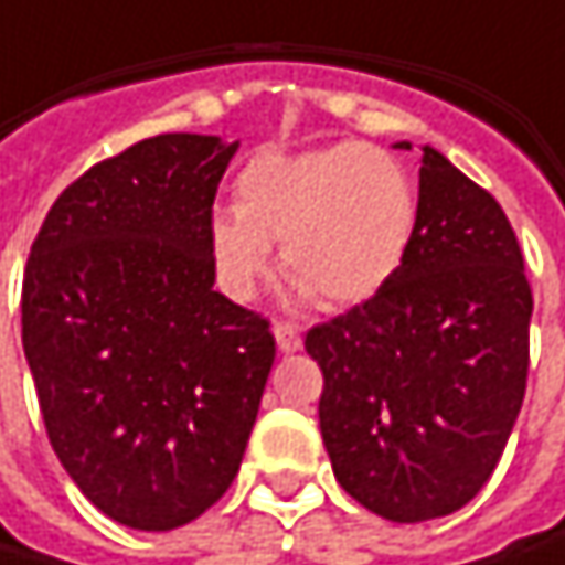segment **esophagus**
Segmentation results:
<instances>
[{"label":"esophagus","mask_w":565,"mask_h":565,"mask_svg":"<svg viewBox=\"0 0 565 565\" xmlns=\"http://www.w3.org/2000/svg\"><path fill=\"white\" fill-rule=\"evenodd\" d=\"M273 335H276L279 352H286V355L302 349V335H299V329H292V326H286V322H276V326H273Z\"/></svg>","instance_id":"1"}]
</instances>
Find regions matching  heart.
Instances as JSON below:
<instances>
[{"mask_svg": "<svg viewBox=\"0 0 565 565\" xmlns=\"http://www.w3.org/2000/svg\"><path fill=\"white\" fill-rule=\"evenodd\" d=\"M418 226L408 170L385 150L335 143L263 153L236 177V210L206 226L210 259L236 299L256 296L273 249L302 299L332 309L375 299L402 269Z\"/></svg>", "mask_w": 565, "mask_h": 565, "instance_id": "obj_1", "label": "heart"}]
</instances>
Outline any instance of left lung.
Wrapping results in <instances>:
<instances>
[{
    "label": "left lung",
    "instance_id": "1",
    "mask_svg": "<svg viewBox=\"0 0 565 565\" xmlns=\"http://www.w3.org/2000/svg\"><path fill=\"white\" fill-rule=\"evenodd\" d=\"M530 316L507 213L422 147L418 226L398 276L306 335L326 379L319 427L342 490L392 523L473 500L523 405Z\"/></svg>",
    "mask_w": 565,
    "mask_h": 565
}]
</instances>
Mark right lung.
Wrapping results in <instances>:
<instances>
[{"label": "right lung", "mask_w": 565, "mask_h": 565, "mask_svg": "<svg viewBox=\"0 0 565 565\" xmlns=\"http://www.w3.org/2000/svg\"><path fill=\"white\" fill-rule=\"evenodd\" d=\"M239 141L157 135L52 203L22 279V349L78 490L177 530L233 483L276 359L269 322L213 289L206 226Z\"/></svg>", "instance_id": "add662e5"}]
</instances>
